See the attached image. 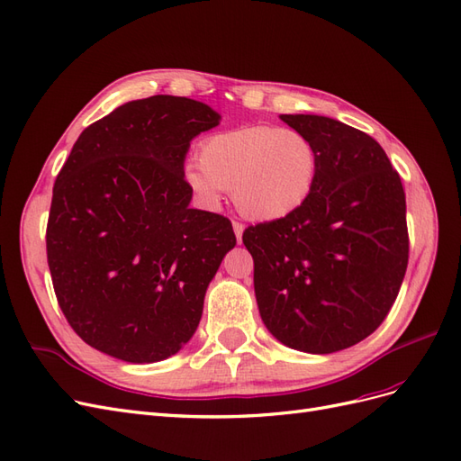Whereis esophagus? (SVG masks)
<instances>
[{"instance_id":"1","label":"esophagus","mask_w":461,"mask_h":461,"mask_svg":"<svg viewBox=\"0 0 461 461\" xmlns=\"http://www.w3.org/2000/svg\"><path fill=\"white\" fill-rule=\"evenodd\" d=\"M232 229H234V234H236V240H242V234H244V225L242 222H239V221H232Z\"/></svg>"}]
</instances>
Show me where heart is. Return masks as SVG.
<instances>
[{
    "instance_id": "obj_1",
    "label": "heart",
    "mask_w": 461,
    "mask_h": 461,
    "mask_svg": "<svg viewBox=\"0 0 461 461\" xmlns=\"http://www.w3.org/2000/svg\"><path fill=\"white\" fill-rule=\"evenodd\" d=\"M198 163L185 167V183L215 205L232 190L239 212L252 221L285 219L310 198L317 176V151L305 134L252 124L205 138Z\"/></svg>"
}]
</instances>
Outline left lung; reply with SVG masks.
I'll use <instances>...</instances> for the list:
<instances>
[{"label": "left lung", "mask_w": 461, "mask_h": 461, "mask_svg": "<svg viewBox=\"0 0 461 461\" xmlns=\"http://www.w3.org/2000/svg\"><path fill=\"white\" fill-rule=\"evenodd\" d=\"M317 151L310 198L248 227L261 321L292 350L332 354L379 327L408 267L406 194L379 142L323 115H281Z\"/></svg>", "instance_id": "left-lung-1"}]
</instances>
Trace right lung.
<instances>
[{"instance_id":"right-lung-1","label":"right lung","mask_w":461,"mask_h":461,"mask_svg":"<svg viewBox=\"0 0 461 461\" xmlns=\"http://www.w3.org/2000/svg\"><path fill=\"white\" fill-rule=\"evenodd\" d=\"M209 105L176 95L129 102L82 131L53 186L48 265L78 337L129 364H156L196 332L203 298L236 236L192 209L185 158L217 127Z\"/></svg>"}]
</instances>
